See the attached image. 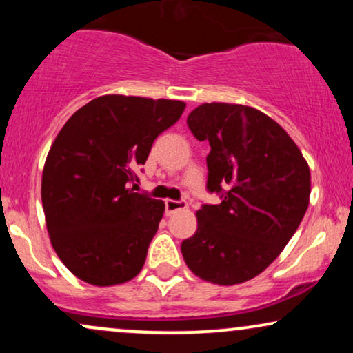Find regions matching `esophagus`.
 I'll use <instances>...</instances> for the list:
<instances>
[{
    "label": "esophagus",
    "mask_w": 353,
    "mask_h": 353,
    "mask_svg": "<svg viewBox=\"0 0 353 353\" xmlns=\"http://www.w3.org/2000/svg\"><path fill=\"white\" fill-rule=\"evenodd\" d=\"M164 204H165V212H168V214H172V212H176V210H181V209L188 208V202H185V201L168 199V201L164 202Z\"/></svg>",
    "instance_id": "1"
}]
</instances>
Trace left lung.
Segmentation results:
<instances>
[{
	"mask_svg": "<svg viewBox=\"0 0 353 353\" xmlns=\"http://www.w3.org/2000/svg\"><path fill=\"white\" fill-rule=\"evenodd\" d=\"M208 141V188L197 230L181 244L197 277L219 285L250 281L282 252L309 208L310 171L301 149L264 112L241 104H201L188 116Z\"/></svg>",
	"mask_w": 353,
	"mask_h": 353,
	"instance_id": "left-lung-1",
	"label": "left lung"
}]
</instances>
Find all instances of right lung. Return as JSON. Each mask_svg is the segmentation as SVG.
Returning <instances> with one entry per match:
<instances>
[{"label": "right lung", "instance_id": "right-lung-1", "mask_svg": "<svg viewBox=\"0 0 353 353\" xmlns=\"http://www.w3.org/2000/svg\"><path fill=\"white\" fill-rule=\"evenodd\" d=\"M184 108L182 101L101 96L56 136L43 171V209L56 254L81 281L114 285L143 269L164 202L134 192L137 171Z\"/></svg>", "mask_w": 353, "mask_h": 353}]
</instances>
